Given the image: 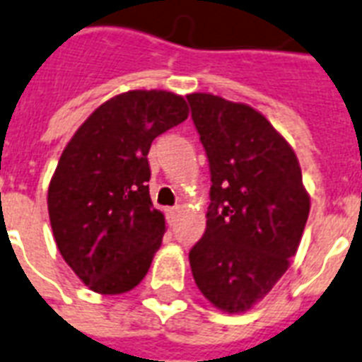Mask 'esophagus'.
<instances>
[{
  "label": "esophagus",
  "instance_id": "1",
  "mask_svg": "<svg viewBox=\"0 0 362 362\" xmlns=\"http://www.w3.org/2000/svg\"><path fill=\"white\" fill-rule=\"evenodd\" d=\"M179 211H181V207L175 206V207H168L166 213H168V219H170V223H173V221L177 219Z\"/></svg>",
  "mask_w": 362,
  "mask_h": 362
}]
</instances>
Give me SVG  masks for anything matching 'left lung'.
Here are the masks:
<instances>
[{"mask_svg":"<svg viewBox=\"0 0 362 362\" xmlns=\"http://www.w3.org/2000/svg\"><path fill=\"white\" fill-rule=\"evenodd\" d=\"M211 173L206 232L189 260L202 295L226 313L262 300L287 272L310 215L298 158L257 109L187 96Z\"/></svg>","mask_w":362,"mask_h":362,"instance_id":"left-lung-1","label":"left lung"}]
</instances>
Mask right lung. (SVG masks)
Instances as JSON below:
<instances>
[{
    "label": "right lung",
    "instance_id": "1",
    "mask_svg": "<svg viewBox=\"0 0 362 362\" xmlns=\"http://www.w3.org/2000/svg\"><path fill=\"white\" fill-rule=\"evenodd\" d=\"M187 117L173 92H124L102 103L62 153L47 196L50 226L64 260L94 293L122 295L149 272L166 221L151 202L147 155Z\"/></svg>",
    "mask_w": 362,
    "mask_h": 362
}]
</instances>
